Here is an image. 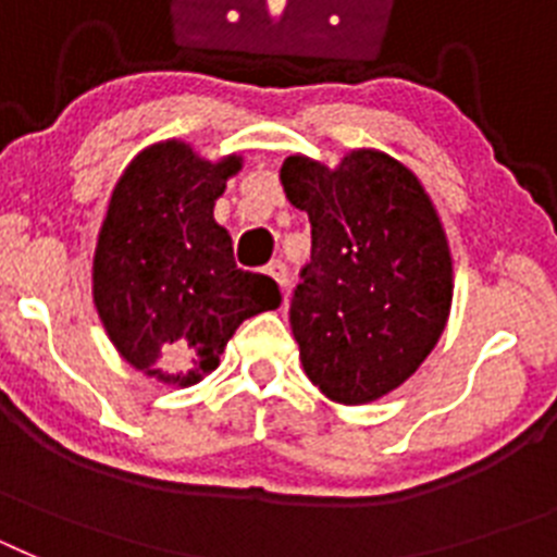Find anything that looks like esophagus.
<instances>
[{"label": "esophagus", "mask_w": 557, "mask_h": 557, "mask_svg": "<svg viewBox=\"0 0 557 557\" xmlns=\"http://www.w3.org/2000/svg\"><path fill=\"white\" fill-rule=\"evenodd\" d=\"M264 273L270 275V278H273L275 284H278V287H287V282H289V273H287V268H284V262L282 259H273V262L268 264V268H264Z\"/></svg>", "instance_id": "1"}]
</instances>
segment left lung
I'll return each instance as SVG.
<instances>
[{
    "label": "left lung",
    "mask_w": 557,
    "mask_h": 557,
    "mask_svg": "<svg viewBox=\"0 0 557 557\" xmlns=\"http://www.w3.org/2000/svg\"><path fill=\"white\" fill-rule=\"evenodd\" d=\"M282 184L312 223V259L289 298L304 371L339 405L376 401L418 371L449 321L444 225L387 152L354 150L337 170L289 156Z\"/></svg>",
    "instance_id": "8db88e82"
}]
</instances>
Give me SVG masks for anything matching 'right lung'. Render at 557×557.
I'll list each match as a JSON object with an SVG mask.
<instances>
[{
	"mask_svg": "<svg viewBox=\"0 0 557 557\" xmlns=\"http://www.w3.org/2000/svg\"><path fill=\"white\" fill-rule=\"evenodd\" d=\"M243 159L211 164L184 141L141 150L108 203L95 304L136 371L189 387L220 366L239 323L282 304L278 284L239 270L211 209Z\"/></svg>",
	"mask_w": 557,
	"mask_h": 557,
	"instance_id": "obj_1",
	"label": "right lung"
}]
</instances>
